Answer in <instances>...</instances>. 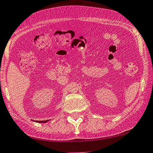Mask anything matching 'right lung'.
Here are the masks:
<instances>
[{"instance_id":"right-lung-1","label":"right lung","mask_w":153,"mask_h":153,"mask_svg":"<svg viewBox=\"0 0 153 153\" xmlns=\"http://www.w3.org/2000/svg\"><path fill=\"white\" fill-rule=\"evenodd\" d=\"M46 122H48V120H45V121H37V123H46Z\"/></svg>"}]
</instances>
